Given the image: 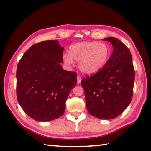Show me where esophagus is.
Wrapping results in <instances>:
<instances>
[{
  "label": "esophagus",
  "mask_w": 151,
  "mask_h": 151,
  "mask_svg": "<svg viewBox=\"0 0 151 151\" xmlns=\"http://www.w3.org/2000/svg\"><path fill=\"white\" fill-rule=\"evenodd\" d=\"M81 81H82V78H81V76H77V82L78 83H81Z\"/></svg>",
  "instance_id": "esophagus-1"
}]
</instances>
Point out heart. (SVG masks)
<instances>
[{"mask_svg":"<svg viewBox=\"0 0 151 151\" xmlns=\"http://www.w3.org/2000/svg\"><path fill=\"white\" fill-rule=\"evenodd\" d=\"M111 50L108 45L97 41H83L71 45L69 53L63 54L67 65H73L78 61V67L82 73L92 74L99 71L110 58Z\"/></svg>","mask_w":151,"mask_h":151,"instance_id":"b5f03b06","label":"heart"}]
</instances>
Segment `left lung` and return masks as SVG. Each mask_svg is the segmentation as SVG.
Returning <instances> with one entry per match:
<instances>
[{"mask_svg": "<svg viewBox=\"0 0 151 151\" xmlns=\"http://www.w3.org/2000/svg\"><path fill=\"white\" fill-rule=\"evenodd\" d=\"M113 53L106 65L81 81L89 113L101 119H112L122 114L130 103L135 78L132 55L121 41L107 37Z\"/></svg>", "mask_w": 151, "mask_h": 151, "instance_id": "1", "label": "left lung"}]
</instances>
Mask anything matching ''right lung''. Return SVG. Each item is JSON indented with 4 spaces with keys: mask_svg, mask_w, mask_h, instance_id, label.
Returning <instances> with one entry per match:
<instances>
[{
    "mask_svg": "<svg viewBox=\"0 0 151 151\" xmlns=\"http://www.w3.org/2000/svg\"><path fill=\"white\" fill-rule=\"evenodd\" d=\"M63 49L58 41H41L30 47L18 63L17 100L34 120L50 121L62 116L76 84V73L64 70L60 64Z\"/></svg>",
    "mask_w": 151,
    "mask_h": 151,
    "instance_id": "add662e5",
    "label": "right lung"
}]
</instances>
